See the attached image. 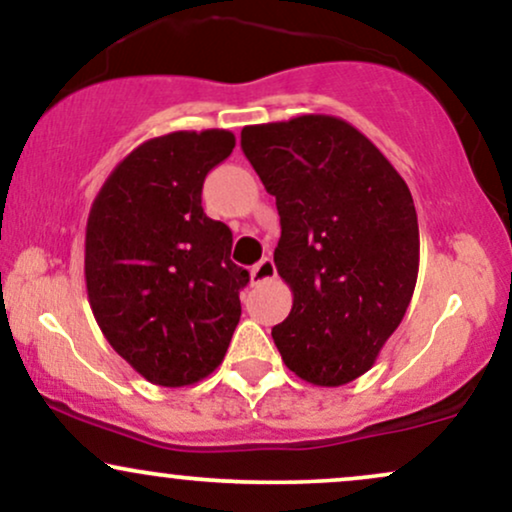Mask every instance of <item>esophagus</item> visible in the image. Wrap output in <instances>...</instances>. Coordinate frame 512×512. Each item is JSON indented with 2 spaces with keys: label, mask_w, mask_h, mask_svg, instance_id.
Segmentation results:
<instances>
[{
  "label": "esophagus",
  "mask_w": 512,
  "mask_h": 512,
  "mask_svg": "<svg viewBox=\"0 0 512 512\" xmlns=\"http://www.w3.org/2000/svg\"><path fill=\"white\" fill-rule=\"evenodd\" d=\"M276 276V267H274V260L272 257H264L262 262H257L255 267L250 269V279L252 284H262V281H269Z\"/></svg>",
  "instance_id": "esophagus-1"
}]
</instances>
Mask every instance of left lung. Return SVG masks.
Segmentation results:
<instances>
[{"instance_id":"8db88e82","label":"left lung","mask_w":512,"mask_h":512,"mask_svg":"<svg viewBox=\"0 0 512 512\" xmlns=\"http://www.w3.org/2000/svg\"><path fill=\"white\" fill-rule=\"evenodd\" d=\"M245 156L276 197L274 264L293 293L272 337L305 383L339 387L373 368L419 276V221L395 166L334 115L248 125Z\"/></svg>"}]
</instances>
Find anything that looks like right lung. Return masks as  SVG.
<instances>
[{"instance_id": "add662e5", "label": "right lung", "mask_w": 512, "mask_h": 512, "mask_svg": "<svg viewBox=\"0 0 512 512\" xmlns=\"http://www.w3.org/2000/svg\"><path fill=\"white\" fill-rule=\"evenodd\" d=\"M228 129H182L117 163L86 221L84 276L103 337L149 383L195 385L226 356L248 269L226 223L202 209L207 173L231 156Z\"/></svg>"}]
</instances>
